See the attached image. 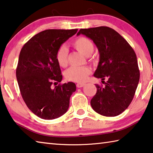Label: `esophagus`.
I'll return each mask as SVG.
<instances>
[{
	"mask_svg": "<svg viewBox=\"0 0 153 153\" xmlns=\"http://www.w3.org/2000/svg\"><path fill=\"white\" fill-rule=\"evenodd\" d=\"M85 85V83H77L76 84V87H78V88H81L82 87H84Z\"/></svg>",
	"mask_w": 153,
	"mask_h": 153,
	"instance_id": "obj_1",
	"label": "esophagus"
}]
</instances>
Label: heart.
<instances>
[{
  "label": "heart",
  "instance_id": "obj_1",
  "mask_svg": "<svg viewBox=\"0 0 153 153\" xmlns=\"http://www.w3.org/2000/svg\"><path fill=\"white\" fill-rule=\"evenodd\" d=\"M72 46L85 56H91L94 51L92 42L85 37H80L75 39L72 42ZM68 50L64 45H62L56 53V60L59 66L66 67L68 64ZM91 73V71L89 67H71L64 72V76L69 81L81 82L86 81Z\"/></svg>",
  "mask_w": 153,
  "mask_h": 153
}]
</instances>
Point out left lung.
Listing matches in <instances>:
<instances>
[{
	"label": "left lung",
	"instance_id": "left-lung-1",
	"mask_svg": "<svg viewBox=\"0 0 153 153\" xmlns=\"http://www.w3.org/2000/svg\"><path fill=\"white\" fill-rule=\"evenodd\" d=\"M80 34L93 40L100 53L94 76L103 81L108 79L103 82L105 87L95 85L97 93L91 105L102 116H118L132 102L140 79L134 51L124 37L108 27L81 29L76 35Z\"/></svg>",
	"mask_w": 153,
	"mask_h": 153
}]
</instances>
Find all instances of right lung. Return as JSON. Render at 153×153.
Returning <instances> with one entry per match:
<instances>
[{
	"label": "right lung",
	"mask_w": 153,
	"mask_h": 153,
	"mask_svg": "<svg viewBox=\"0 0 153 153\" xmlns=\"http://www.w3.org/2000/svg\"><path fill=\"white\" fill-rule=\"evenodd\" d=\"M77 31L47 29L32 37L21 50L16 70L21 94L28 108L40 118H58L69 108L75 84H59L53 89L52 85L62 79L56 53Z\"/></svg>",
	"instance_id": "1"
}]
</instances>
